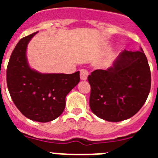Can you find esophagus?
<instances>
[{
    "label": "esophagus",
    "instance_id": "esophagus-1",
    "mask_svg": "<svg viewBox=\"0 0 158 158\" xmlns=\"http://www.w3.org/2000/svg\"><path fill=\"white\" fill-rule=\"evenodd\" d=\"M88 75H89V72L86 69H81L80 71V76H81V80L82 81H86L88 78Z\"/></svg>",
    "mask_w": 158,
    "mask_h": 158
}]
</instances>
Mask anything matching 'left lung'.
<instances>
[{
	"mask_svg": "<svg viewBox=\"0 0 158 158\" xmlns=\"http://www.w3.org/2000/svg\"><path fill=\"white\" fill-rule=\"evenodd\" d=\"M88 81L92 111L106 121L119 122L135 115L145 104L150 91L151 73L142 48L139 51L125 50L112 66L94 70Z\"/></svg>",
	"mask_w": 158,
	"mask_h": 158,
	"instance_id": "8db88e82",
	"label": "left lung"
}]
</instances>
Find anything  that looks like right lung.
<instances>
[{
	"mask_svg": "<svg viewBox=\"0 0 158 158\" xmlns=\"http://www.w3.org/2000/svg\"><path fill=\"white\" fill-rule=\"evenodd\" d=\"M37 32L22 38L14 48L7 67V85L12 101L24 116L47 123L63 112L65 97L80 81V72L41 73L31 69L26 51Z\"/></svg>",
	"mask_w": 158,
	"mask_h": 158,
	"instance_id": "obj_1",
	"label": "right lung"
}]
</instances>
